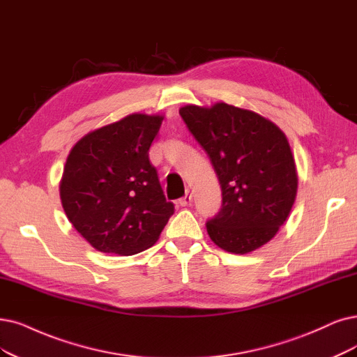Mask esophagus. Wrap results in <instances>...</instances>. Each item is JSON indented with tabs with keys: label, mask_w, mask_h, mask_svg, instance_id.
I'll return each mask as SVG.
<instances>
[{
	"label": "esophagus",
	"mask_w": 357,
	"mask_h": 357,
	"mask_svg": "<svg viewBox=\"0 0 357 357\" xmlns=\"http://www.w3.org/2000/svg\"><path fill=\"white\" fill-rule=\"evenodd\" d=\"M192 203V194L191 192H187L185 195L182 197V199H179V204L182 206V207H187V206H190Z\"/></svg>",
	"instance_id": "esophagus-1"
}]
</instances>
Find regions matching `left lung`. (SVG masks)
Segmentation results:
<instances>
[{"label": "left lung", "instance_id": "1", "mask_svg": "<svg viewBox=\"0 0 357 357\" xmlns=\"http://www.w3.org/2000/svg\"><path fill=\"white\" fill-rule=\"evenodd\" d=\"M207 153L222 188L220 212L207 220L212 241L245 255L271 241L297 194L294 157L284 132L260 114L216 102L179 110Z\"/></svg>", "mask_w": 357, "mask_h": 357}]
</instances>
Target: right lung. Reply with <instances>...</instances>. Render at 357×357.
<instances>
[{
	"mask_svg": "<svg viewBox=\"0 0 357 357\" xmlns=\"http://www.w3.org/2000/svg\"><path fill=\"white\" fill-rule=\"evenodd\" d=\"M162 121L163 116L129 114L89 132L66 160L60 182L63 208L98 252H144L175 212L149 158Z\"/></svg>",
	"mask_w": 357,
	"mask_h": 357,
	"instance_id": "right-lung-1",
	"label": "right lung"
}]
</instances>
